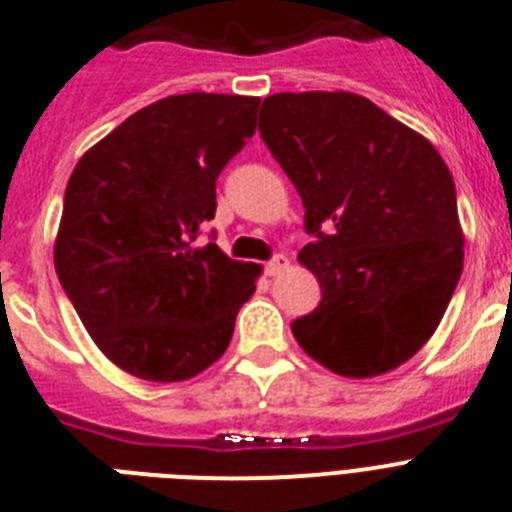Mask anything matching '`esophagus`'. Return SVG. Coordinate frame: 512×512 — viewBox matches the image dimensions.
Returning <instances> with one entry per match:
<instances>
[{
  "mask_svg": "<svg viewBox=\"0 0 512 512\" xmlns=\"http://www.w3.org/2000/svg\"><path fill=\"white\" fill-rule=\"evenodd\" d=\"M287 266H289V259H287V256H284V253H277V256H274V259L266 261V264H264L266 277H277V274H282V271L287 269Z\"/></svg>",
  "mask_w": 512,
  "mask_h": 512,
  "instance_id": "esophagus-1",
  "label": "esophagus"
}]
</instances>
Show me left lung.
<instances>
[{
    "label": "left lung",
    "mask_w": 512,
    "mask_h": 512,
    "mask_svg": "<svg viewBox=\"0 0 512 512\" xmlns=\"http://www.w3.org/2000/svg\"><path fill=\"white\" fill-rule=\"evenodd\" d=\"M259 133L292 179L312 235L300 261L323 300L292 323L307 356L341 377L418 354L464 266L456 187L436 148L351 92H282Z\"/></svg>",
    "instance_id": "left-lung-1"
}]
</instances>
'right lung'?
<instances>
[{
	"mask_svg": "<svg viewBox=\"0 0 512 512\" xmlns=\"http://www.w3.org/2000/svg\"><path fill=\"white\" fill-rule=\"evenodd\" d=\"M259 97L174 94L117 125L76 164L56 274L112 364L182 382L225 354L261 266L197 246L215 182L256 133ZM215 238V235H212Z\"/></svg>",
	"mask_w": 512,
	"mask_h": 512,
	"instance_id": "right-lung-1",
	"label": "right lung"
}]
</instances>
